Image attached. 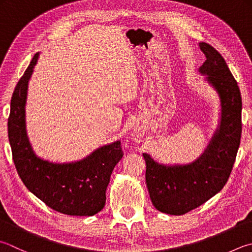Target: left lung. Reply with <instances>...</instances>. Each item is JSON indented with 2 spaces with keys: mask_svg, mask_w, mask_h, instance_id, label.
<instances>
[{
  "mask_svg": "<svg viewBox=\"0 0 252 252\" xmlns=\"http://www.w3.org/2000/svg\"><path fill=\"white\" fill-rule=\"evenodd\" d=\"M206 60L198 73L220 99V120L203 154L185 164H164L149 154L146 161V183L157 210L183 215L220 191L228 181L241 137V95L236 80L220 52L206 42L198 44Z\"/></svg>",
  "mask_w": 252,
  "mask_h": 252,
  "instance_id": "8db88e82",
  "label": "left lung"
}]
</instances>
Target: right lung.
Instances as JSON below:
<instances>
[{
    "instance_id": "add662e5",
    "label": "right lung",
    "mask_w": 252,
    "mask_h": 252,
    "mask_svg": "<svg viewBox=\"0 0 252 252\" xmlns=\"http://www.w3.org/2000/svg\"><path fill=\"white\" fill-rule=\"evenodd\" d=\"M34 56L11 99L8 140L17 173L30 191L52 210L71 216H93L103 210L115 165L124 156L121 141L103 145L81 160L52 162L37 156L26 129L28 84L38 63Z\"/></svg>"
}]
</instances>
